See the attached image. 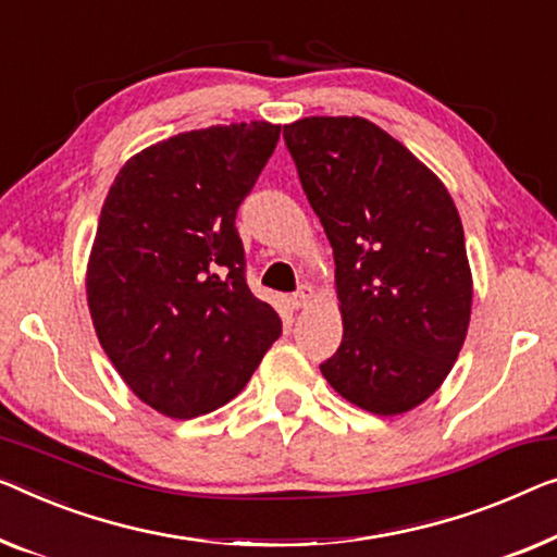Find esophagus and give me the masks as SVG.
<instances>
[{
    "label": "esophagus",
    "mask_w": 557,
    "mask_h": 557,
    "mask_svg": "<svg viewBox=\"0 0 557 557\" xmlns=\"http://www.w3.org/2000/svg\"><path fill=\"white\" fill-rule=\"evenodd\" d=\"M312 297H314V287L302 285L293 297H289V302H293L295 310H302V307H307V305L312 302Z\"/></svg>",
    "instance_id": "34e87169"
}]
</instances>
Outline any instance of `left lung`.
Masks as SVG:
<instances>
[{
  "label": "left lung",
  "mask_w": 557,
  "mask_h": 557,
  "mask_svg": "<svg viewBox=\"0 0 557 557\" xmlns=\"http://www.w3.org/2000/svg\"><path fill=\"white\" fill-rule=\"evenodd\" d=\"M302 189L335 257L343 343L322 375L372 414L410 412L450 375L472 272L447 187L364 117L285 124Z\"/></svg>",
  "instance_id": "obj_1"
}]
</instances>
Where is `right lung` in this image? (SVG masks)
Here are the masks:
<instances>
[{
  "instance_id": "obj_1",
  "label": "right lung",
  "mask_w": 557,
  "mask_h": 557,
  "mask_svg": "<svg viewBox=\"0 0 557 557\" xmlns=\"http://www.w3.org/2000/svg\"><path fill=\"white\" fill-rule=\"evenodd\" d=\"M280 129L182 132L129 157L107 193L87 262L89 314L120 377L168 418L230 403L282 332L247 287L235 230Z\"/></svg>"
}]
</instances>
